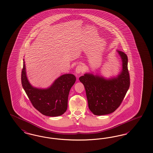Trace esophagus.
I'll return each instance as SVG.
<instances>
[{
    "instance_id": "esophagus-1",
    "label": "esophagus",
    "mask_w": 153,
    "mask_h": 153,
    "mask_svg": "<svg viewBox=\"0 0 153 153\" xmlns=\"http://www.w3.org/2000/svg\"><path fill=\"white\" fill-rule=\"evenodd\" d=\"M84 67L82 66V65H79L76 68V69H75V72L77 74H81V73H82L84 71Z\"/></svg>"
}]
</instances>
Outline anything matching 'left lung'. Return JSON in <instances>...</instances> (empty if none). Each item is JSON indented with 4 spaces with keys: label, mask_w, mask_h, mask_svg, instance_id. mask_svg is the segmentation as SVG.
<instances>
[{
    "label": "left lung",
    "mask_w": 153,
    "mask_h": 153,
    "mask_svg": "<svg viewBox=\"0 0 153 153\" xmlns=\"http://www.w3.org/2000/svg\"><path fill=\"white\" fill-rule=\"evenodd\" d=\"M122 61V69L109 77L99 74L86 73L79 80L85 89L89 109L96 116L114 112L121 104L130 86L127 55L117 50Z\"/></svg>",
    "instance_id": "left-lung-1"
}]
</instances>
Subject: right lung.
Segmentation results:
<instances>
[{
	"label": "right lung",
	"mask_w": 153,
	"mask_h": 153,
	"mask_svg": "<svg viewBox=\"0 0 153 153\" xmlns=\"http://www.w3.org/2000/svg\"><path fill=\"white\" fill-rule=\"evenodd\" d=\"M22 72V84L33 106L44 116L57 117L67 109L69 91L76 82L73 74H64L55 79L47 88H39L31 85L27 78L25 60Z\"/></svg>",
	"instance_id": "1"
}]
</instances>
